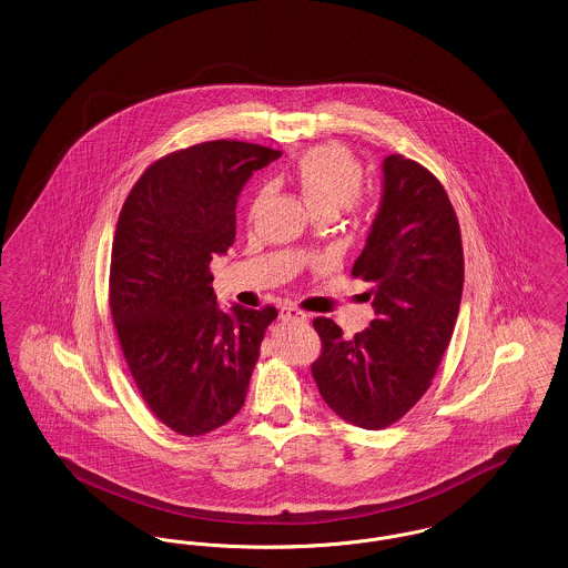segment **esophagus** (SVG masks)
<instances>
[{
  "label": "esophagus",
  "instance_id": "esophagus-1",
  "mask_svg": "<svg viewBox=\"0 0 568 568\" xmlns=\"http://www.w3.org/2000/svg\"><path fill=\"white\" fill-rule=\"evenodd\" d=\"M278 317L283 322H297V324H308V315L304 311H300L296 306H281Z\"/></svg>",
  "mask_w": 568,
  "mask_h": 568
}]
</instances>
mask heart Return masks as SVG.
<instances>
[{
  "instance_id": "1",
  "label": "heart",
  "mask_w": 568,
  "mask_h": 568,
  "mask_svg": "<svg viewBox=\"0 0 568 568\" xmlns=\"http://www.w3.org/2000/svg\"><path fill=\"white\" fill-rule=\"evenodd\" d=\"M292 181L315 215L336 216L355 204L362 190V170L347 149L322 144L300 158Z\"/></svg>"
}]
</instances>
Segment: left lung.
I'll return each instance as SVG.
<instances>
[{
	"mask_svg": "<svg viewBox=\"0 0 568 568\" xmlns=\"http://www.w3.org/2000/svg\"><path fill=\"white\" fill-rule=\"evenodd\" d=\"M352 274L373 283L375 320L347 341L332 320L317 317L322 355L311 373L338 417L381 430L433 385L464 285L458 216L422 163L385 158L381 206Z\"/></svg>",
	"mask_w": 568,
	"mask_h": 568,
	"instance_id": "8db88e82",
	"label": "left lung"
}]
</instances>
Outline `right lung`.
Listing matches in <instances>:
<instances>
[{
  "label": "right lung",
  "mask_w": 568,
  "mask_h": 568,
  "mask_svg": "<svg viewBox=\"0 0 568 568\" xmlns=\"http://www.w3.org/2000/svg\"><path fill=\"white\" fill-rule=\"evenodd\" d=\"M281 158L213 140L174 151L138 179L116 221L110 313L142 400L170 430L202 436L244 405L276 308L216 306L211 262L236 239L251 174Z\"/></svg>",
  "instance_id": "right-lung-1"
}]
</instances>
